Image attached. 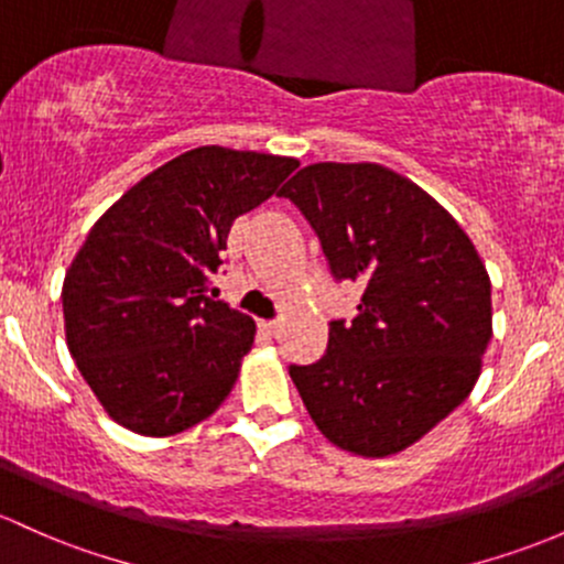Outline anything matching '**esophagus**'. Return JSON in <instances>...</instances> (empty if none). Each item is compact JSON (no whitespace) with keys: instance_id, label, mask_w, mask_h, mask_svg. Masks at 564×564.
<instances>
[{"instance_id":"34e87169","label":"esophagus","mask_w":564,"mask_h":564,"mask_svg":"<svg viewBox=\"0 0 564 564\" xmlns=\"http://www.w3.org/2000/svg\"><path fill=\"white\" fill-rule=\"evenodd\" d=\"M260 330H265L269 336H280L282 323H280V319H260Z\"/></svg>"}]
</instances>
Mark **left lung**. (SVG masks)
I'll return each instance as SVG.
<instances>
[{
    "instance_id": "left-lung-1",
    "label": "left lung",
    "mask_w": 564,
    "mask_h": 564,
    "mask_svg": "<svg viewBox=\"0 0 564 564\" xmlns=\"http://www.w3.org/2000/svg\"><path fill=\"white\" fill-rule=\"evenodd\" d=\"M280 196L323 241L336 280L362 284L352 323L290 366L308 416L338 449L387 457L416 444L474 390L492 338V284L459 223L379 163H312Z\"/></svg>"
}]
</instances>
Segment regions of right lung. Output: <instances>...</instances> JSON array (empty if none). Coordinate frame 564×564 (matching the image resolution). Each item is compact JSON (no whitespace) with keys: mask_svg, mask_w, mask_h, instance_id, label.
Segmentation results:
<instances>
[{"mask_svg":"<svg viewBox=\"0 0 564 564\" xmlns=\"http://www.w3.org/2000/svg\"><path fill=\"white\" fill-rule=\"evenodd\" d=\"M295 159L220 144L187 150L126 191L66 269V347L118 425L150 438L220 409L256 323L209 299L228 231L280 191Z\"/></svg>","mask_w":564,"mask_h":564,"instance_id":"1","label":"right lung"}]
</instances>
